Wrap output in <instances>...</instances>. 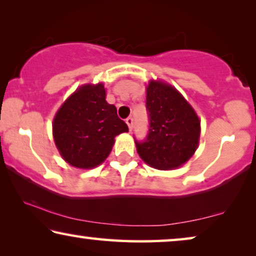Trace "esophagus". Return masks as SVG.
<instances>
[{
  "label": "esophagus",
  "instance_id": "esophagus-1",
  "mask_svg": "<svg viewBox=\"0 0 256 256\" xmlns=\"http://www.w3.org/2000/svg\"><path fill=\"white\" fill-rule=\"evenodd\" d=\"M126 124H128V126L130 128V131H131V130L133 128V124H134V120H133L132 117L126 118Z\"/></svg>",
  "mask_w": 256,
  "mask_h": 256
}]
</instances>
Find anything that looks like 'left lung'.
<instances>
[{
    "label": "left lung",
    "instance_id": "left-lung-1",
    "mask_svg": "<svg viewBox=\"0 0 256 256\" xmlns=\"http://www.w3.org/2000/svg\"><path fill=\"white\" fill-rule=\"evenodd\" d=\"M146 110V138L133 136L139 156L160 170L180 167L198 145L200 123L196 112L175 88L156 81H150L147 87Z\"/></svg>",
    "mask_w": 256,
    "mask_h": 256
}]
</instances>
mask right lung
Instances as JSON below:
<instances>
[{
  "instance_id": "add662e5",
  "label": "right lung",
  "mask_w": 256,
  "mask_h": 256,
  "mask_svg": "<svg viewBox=\"0 0 256 256\" xmlns=\"http://www.w3.org/2000/svg\"><path fill=\"white\" fill-rule=\"evenodd\" d=\"M128 131L116 106L106 100L102 84L78 88L53 120V136L61 156L84 169L102 164L111 152L114 136Z\"/></svg>"
}]
</instances>
